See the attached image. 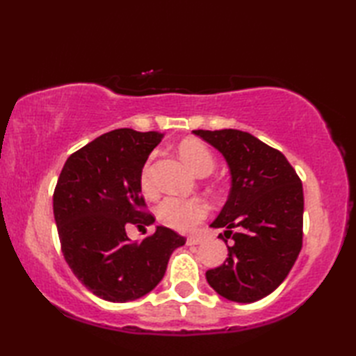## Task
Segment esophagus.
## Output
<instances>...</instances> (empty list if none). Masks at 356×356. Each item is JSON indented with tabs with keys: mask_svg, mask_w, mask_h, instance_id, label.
Masks as SVG:
<instances>
[{
	"mask_svg": "<svg viewBox=\"0 0 356 356\" xmlns=\"http://www.w3.org/2000/svg\"><path fill=\"white\" fill-rule=\"evenodd\" d=\"M186 243L190 245V246H193V245H200V243H202V238H200V237H188Z\"/></svg>",
	"mask_w": 356,
	"mask_h": 356,
	"instance_id": "34e87169",
	"label": "esophagus"
}]
</instances>
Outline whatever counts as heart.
<instances>
[{"label":"heart","mask_w":356,"mask_h":356,"mask_svg":"<svg viewBox=\"0 0 356 356\" xmlns=\"http://www.w3.org/2000/svg\"><path fill=\"white\" fill-rule=\"evenodd\" d=\"M179 153L190 168L199 176H208L214 170L216 159L211 149L199 140L188 139L179 145ZM140 186L145 193L153 190L149 162L143 165L140 172ZM157 220L179 232H190L205 220L208 216L207 203L200 199L166 197L156 208Z\"/></svg>","instance_id":"heart-1"}]
</instances>
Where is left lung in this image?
Returning a JSON list of instances; mask_svg holds the SVG:
<instances>
[{
	"label": "left lung",
	"instance_id": "8db88e82",
	"mask_svg": "<svg viewBox=\"0 0 356 356\" xmlns=\"http://www.w3.org/2000/svg\"><path fill=\"white\" fill-rule=\"evenodd\" d=\"M193 133L220 151L231 172L228 200L211 223L226 229L218 237L228 259L207 270V280L226 300L254 303L283 283L303 246V185L287 159L252 134L231 128Z\"/></svg>",
	"mask_w": 356,
	"mask_h": 356
}]
</instances>
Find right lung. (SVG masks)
Wrapping results in <instances>:
<instances>
[{
  "label": "right lung",
  "mask_w": 356,
  "mask_h": 356,
  "mask_svg": "<svg viewBox=\"0 0 356 356\" xmlns=\"http://www.w3.org/2000/svg\"><path fill=\"white\" fill-rule=\"evenodd\" d=\"M162 138L157 131L113 130L73 153L59 174L53 214L64 259L102 300L125 303L153 291L174 249L186 241L165 226L140 243L125 231L154 223L145 213L140 172Z\"/></svg>",
  "instance_id": "obj_1"
}]
</instances>
